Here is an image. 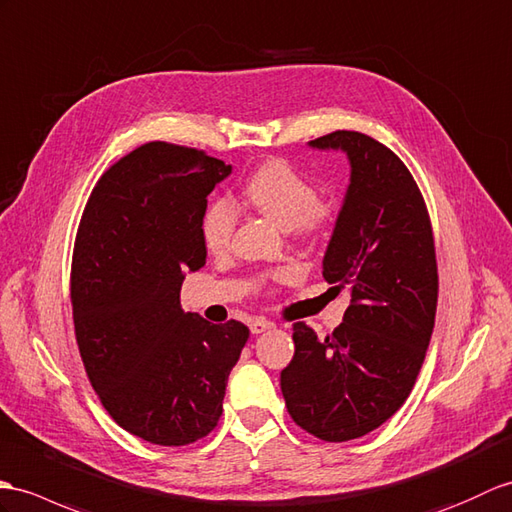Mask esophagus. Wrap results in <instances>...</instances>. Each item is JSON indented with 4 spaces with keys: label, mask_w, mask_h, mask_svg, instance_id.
I'll return each mask as SVG.
<instances>
[{
    "label": "esophagus",
    "mask_w": 512,
    "mask_h": 512,
    "mask_svg": "<svg viewBox=\"0 0 512 512\" xmlns=\"http://www.w3.org/2000/svg\"><path fill=\"white\" fill-rule=\"evenodd\" d=\"M248 327H251V334H264L266 329L275 327V323H270L268 318H253L251 325H248Z\"/></svg>",
    "instance_id": "obj_1"
}]
</instances>
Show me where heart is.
<instances>
[{
	"label": "heart",
	"mask_w": 512,
	"mask_h": 512,
	"mask_svg": "<svg viewBox=\"0 0 512 512\" xmlns=\"http://www.w3.org/2000/svg\"><path fill=\"white\" fill-rule=\"evenodd\" d=\"M244 200L283 231L294 229L303 235H316L334 218V207L316 198L310 178L285 161H270L255 170L244 185ZM235 224L237 213L231 202L213 200L202 216V240L211 253L227 251ZM281 277L277 275V279Z\"/></svg>",
	"instance_id": "obj_1"
}]
</instances>
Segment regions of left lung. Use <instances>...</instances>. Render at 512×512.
Returning a JSON list of instances; mask_svg holds the SVG:
<instances>
[{
    "label": "left lung",
    "mask_w": 512,
    "mask_h": 512,
    "mask_svg": "<svg viewBox=\"0 0 512 512\" xmlns=\"http://www.w3.org/2000/svg\"><path fill=\"white\" fill-rule=\"evenodd\" d=\"M310 146L342 150L351 165L323 259L325 281L351 305L325 340L294 325L281 392L296 425L342 443L386 423L417 382L436 316V251L425 200L395 152L355 130Z\"/></svg>",
    "instance_id": "8db88e82"
}]
</instances>
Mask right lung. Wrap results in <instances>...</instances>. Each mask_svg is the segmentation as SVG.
<instances>
[{
	"mask_svg": "<svg viewBox=\"0 0 512 512\" xmlns=\"http://www.w3.org/2000/svg\"><path fill=\"white\" fill-rule=\"evenodd\" d=\"M231 165L152 141L102 174L82 211L71 307L82 364L111 419L181 447L218 425L248 327L183 312L185 272L205 266L207 196Z\"/></svg>",
	"mask_w": 512,
	"mask_h": 512,
	"instance_id": "right-lung-1",
	"label": "right lung"
}]
</instances>
